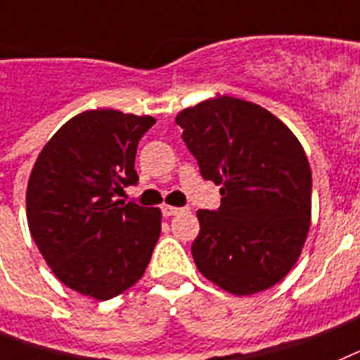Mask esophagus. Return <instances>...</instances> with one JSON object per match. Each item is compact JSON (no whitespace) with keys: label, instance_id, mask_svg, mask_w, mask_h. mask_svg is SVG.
I'll return each instance as SVG.
<instances>
[{"label":"esophagus","instance_id":"esophagus-1","mask_svg":"<svg viewBox=\"0 0 360 360\" xmlns=\"http://www.w3.org/2000/svg\"><path fill=\"white\" fill-rule=\"evenodd\" d=\"M161 210H162V215H165V217H172V215H177V214H183V212H186V208H177V206L165 205Z\"/></svg>","mask_w":360,"mask_h":360}]
</instances>
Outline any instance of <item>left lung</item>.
Instances as JSON below:
<instances>
[{
    "label": "left lung",
    "instance_id": "1",
    "mask_svg": "<svg viewBox=\"0 0 360 360\" xmlns=\"http://www.w3.org/2000/svg\"><path fill=\"white\" fill-rule=\"evenodd\" d=\"M201 176L221 186L198 210V270L232 295L271 288L292 270L311 223V170L293 132L266 108L219 96L177 114Z\"/></svg>",
    "mask_w": 360,
    "mask_h": 360
}]
</instances>
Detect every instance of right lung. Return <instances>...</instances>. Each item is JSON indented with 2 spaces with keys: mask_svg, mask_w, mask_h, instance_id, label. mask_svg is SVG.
I'll return each instance as SVG.
<instances>
[{
  "mask_svg": "<svg viewBox=\"0 0 360 360\" xmlns=\"http://www.w3.org/2000/svg\"><path fill=\"white\" fill-rule=\"evenodd\" d=\"M150 115L101 108L74 115L37 155L27 184V221L65 286L106 301L141 279L161 233V210L115 199L134 168Z\"/></svg>",
  "mask_w": 360,
  "mask_h": 360,
  "instance_id": "obj_1",
  "label": "right lung"
}]
</instances>
